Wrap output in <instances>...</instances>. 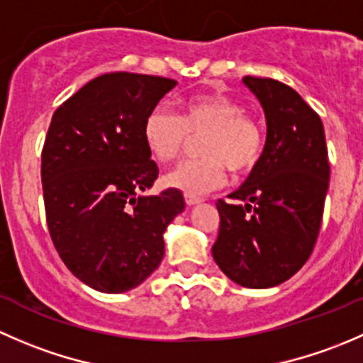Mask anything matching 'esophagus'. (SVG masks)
I'll return each instance as SVG.
<instances>
[{"label": "esophagus", "mask_w": 363, "mask_h": 363, "mask_svg": "<svg viewBox=\"0 0 363 363\" xmlns=\"http://www.w3.org/2000/svg\"><path fill=\"white\" fill-rule=\"evenodd\" d=\"M184 202L188 205H195V203L202 202V199L196 195H191V193H184Z\"/></svg>", "instance_id": "obj_1"}]
</instances>
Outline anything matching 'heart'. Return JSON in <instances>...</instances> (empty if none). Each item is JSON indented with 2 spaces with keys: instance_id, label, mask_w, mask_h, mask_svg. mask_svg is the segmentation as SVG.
Masks as SVG:
<instances>
[{
  "instance_id": "b5f03b06",
  "label": "heart",
  "mask_w": 363,
  "mask_h": 363,
  "mask_svg": "<svg viewBox=\"0 0 363 363\" xmlns=\"http://www.w3.org/2000/svg\"><path fill=\"white\" fill-rule=\"evenodd\" d=\"M149 152L160 163L175 160L191 137H200L202 158L186 160L164 175L170 188L200 195L219 188L226 170L239 177L258 164L263 152V131L255 117L235 98L223 93H202L188 98L181 116L163 105L147 113L142 128Z\"/></svg>"
}]
</instances>
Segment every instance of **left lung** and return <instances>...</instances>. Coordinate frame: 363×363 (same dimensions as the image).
I'll return each instance as SVG.
<instances>
[{
  "label": "left lung",
  "mask_w": 363,
  "mask_h": 363,
  "mask_svg": "<svg viewBox=\"0 0 363 363\" xmlns=\"http://www.w3.org/2000/svg\"><path fill=\"white\" fill-rule=\"evenodd\" d=\"M267 117V142L247 181L218 200L219 233L212 256L246 288L290 279L309 259L320 233L330 179L320 116L295 89L274 79L244 77Z\"/></svg>",
  "instance_id": "1"
}]
</instances>
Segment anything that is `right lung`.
Masks as SVG:
<instances>
[{
    "mask_svg": "<svg viewBox=\"0 0 363 363\" xmlns=\"http://www.w3.org/2000/svg\"><path fill=\"white\" fill-rule=\"evenodd\" d=\"M175 80L113 72L57 107L42 149L50 239L69 272L104 294L138 286L160 267L163 232L184 199L142 193L158 179L142 128Z\"/></svg>",
    "mask_w": 363,
    "mask_h": 363,
    "instance_id": "add662e5",
    "label": "right lung"
}]
</instances>
